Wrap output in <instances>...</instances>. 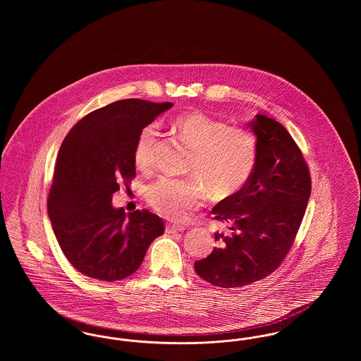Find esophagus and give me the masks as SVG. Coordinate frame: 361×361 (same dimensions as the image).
Wrapping results in <instances>:
<instances>
[{"label":"esophagus","mask_w":361,"mask_h":361,"mask_svg":"<svg viewBox=\"0 0 361 361\" xmlns=\"http://www.w3.org/2000/svg\"><path fill=\"white\" fill-rule=\"evenodd\" d=\"M184 230H185V227H184L183 224H166V233H169V234H173V233H178V231H184Z\"/></svg>","instance_id":"34e87169"}]
</instances>
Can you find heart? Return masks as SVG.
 Masks as SVG:
<instances>
[{"mask_svg": "<svg viewBox=\"0 0 361 361\" xmlns=\"http://www.w3.org/2000/svg\"><path fill=\"white\" fill-rule=\"evenodd\" d=\"M177 137L190 149L187 178L161 177L146 190L150 206L171 219H184L203 206L208 196L224 200L240 190L257 162V140L246 130L230 127L226 121L202 112H189L173 121ZM158 131L146 126L137 137L134 162L149 171L154 164Z\"/></svg>", "mask_w": 361, "mask_h": 361, "instance_id": "obj_1", "label": "heart"}]
</instances>
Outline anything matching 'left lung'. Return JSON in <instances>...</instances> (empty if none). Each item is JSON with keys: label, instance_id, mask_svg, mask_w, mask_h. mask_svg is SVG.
Wrapping results in <instances>:
<instances>
[{"label": "left lung", "instance_id": "obj_1", "mask_svg": "<svg viewBox=\"0 0 361 361\" xmlns=\"http://www.w3.org/2000/svg\"><path fill=\"white\" fill-rule=\"evenodd\" d=\"M247 124L257 137L255 171L235 195L211 209L227 230L216 231L218 246L195 262L197 275L222 288L249 286L275 271L291 247L311 195L309 168L290 133L259 114Z\"/></svg>", "mask_w": 361, "mask_h": 361}]
</instances>
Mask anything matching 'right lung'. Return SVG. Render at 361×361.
I'll return each instance as SVG.
<instances>
[{"instance_id": "1", "label": "right lung", "mask_w": 361, "mask_h": 361, "mask_svg": "<svg viewBox=\"0 0 361 361\" xmlns=\"http://www.w3.org/2000/svg\"><path fill=\"white\" fill-rule=\"evenodd\" d=\"M172 106L139 99L108 104L78 121L61 145L47 211L63 255L87 277L133 275L164 234L159 216L147 209L126 214L112 206V195L135 177L139 133Z\"/></svg>"}]
</instances>
